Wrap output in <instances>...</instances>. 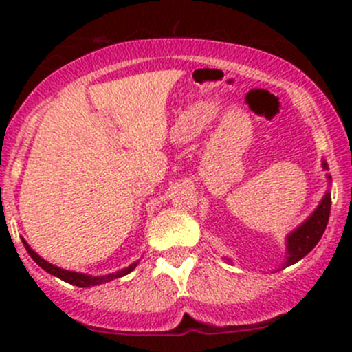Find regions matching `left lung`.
I'll return each mask as SVG.
<instances>
[{
  "label": "left lung",
  "mask_w": 352,
  "mask_h": 352,
  "mask_svg": "<svg viewBox=\"0 0 352 352\" xmlns=\"http://www.w3.org/2000/svg\"><path fill=\"white\" fill-rule=\"evenodd\" d=\"M322 168L329 170V165L325 160L322 162ZM327 180L330 184V180H332L330 175H327ZM330 202H332L330 201V190H327L324 194V197H322L320 204L315 208V211L286 236V258L283 262L281 269L296 264L298 261H301L305 255L314 250V247L318 243V240L324 235L325 228H327ZM226 261H230V258H226Z\"/></svg>",
  "instance_id": "1"
}]
</instances>
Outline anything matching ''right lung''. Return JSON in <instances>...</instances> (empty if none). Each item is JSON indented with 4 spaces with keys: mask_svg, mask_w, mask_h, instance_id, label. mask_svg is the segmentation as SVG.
Returning a JSON list of instances; mask_svg holds the SVG:
<instances>
[{
    "mask_svg": "<svg viewBox=\"0 0 352 352\" xmlns=\"http://www.w3.org/2000/svg\"><path fill=\"white\" fill-rule=\"evenodd\" d=\"M23 245L25 248H27L28 255H30L32 258H34L35 262H37L38 265H41L42 269H44L45 272H49V274L56 276V278L63 279V281L69 283V285L73 286H78V287H90V286H97V285H104V283H109V281H113V279L117 278H122V276L129 274L131 271H134L138 265V262H133L131 265H127V267L120 269V271L117 272H112V274H105V276H90V274H83V272H73V271H66V269H61L58 267V265L51 264V262H47L45 258H42L41 255L37 254V252H34L30 248V245L23 240Z\"/></svg>",
    "mask_w": 352,
    "mask_h": 352,
    "instance_id": "obj_1",
    "label": "right lung"
}]
</instances>
